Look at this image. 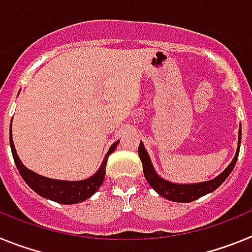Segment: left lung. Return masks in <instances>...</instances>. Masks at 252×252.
Segmentation results:
<instances>
[{
    "mask_svg": "<svg viewBox=\"0 0 252 252\" xmlns=\"http://www.w3.org/2000/svg\"><path fill=\"white\" fill-rule=\"evenodd\" d=\"M240 145H241V125H240L239 130V144H237V150H236V155L230 162V165L227 166L221 174L217 175L215 179L207 180V182H202V183H192V184H178L171 183L169 180L164 179L160 177L157 173V170L154 169L153 162H151L150 157H149L148 151H146L145 146L140 141L139 145V157L142 162V170H144V175H145L148 183L150 184L151 188L155 190L159 195L166 198L169 201L179 202V203H189L193 202L198 198L203 197V195L212 193L213 190L218 188L223 183L227 177L231 174V171L233 170L239 158L240 153Z\"/></svg>",
    "mask_w": 252,
    "mask_h": 252,
    "instance_id": "1",
    "label": "left lung"
}]
</instances>
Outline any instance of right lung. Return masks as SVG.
Returning a JSON list of instances; mask_svg holds the SVG:
<instances>
[{
  "label": "right lung",
  "mask_w": 252,
  "mask_h": 252,
  "mask_svg": "<svg viewBox=\"0 0 252 252\" xmlns=\"http://www.w3.org/2000/svg\"><path fill=\"white\" fill-rule=\"evenodd\" d=\"M119 142L120 141H116L115 144L111 145L110 150L107 151L106 157L102 160L101 166L92 177L83 180L51 179V178L36 174L35 171L30 170L22 164L16 153V149H15V144H13L12 140V131L10 128L11 151H12L13 160H15V164H16L17 170L21 174L22 179L25 180L26 184L39 195L62 204L81 203V202L92 197L98 190L99 187L103 183L104 175H106L107 159L110 157V154H112L116 150V146L119 145Z\"/></svg>",
  "instance_id": "1"
}]
</instances>
